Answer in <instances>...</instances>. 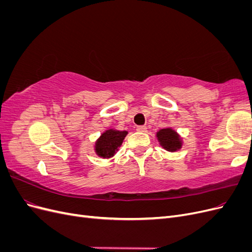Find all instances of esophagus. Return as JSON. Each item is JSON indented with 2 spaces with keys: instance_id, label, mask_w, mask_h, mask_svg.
Instances as JSON below:
<instances>
[{
  "instance_id": "1",
  "label": "esophagus",
  "mask_w": 252,
  "mask_h": 252,
  "mask_svg": "<svg viewBox=\"0 0 252 252\" xmlns=\"http://www.w3.org/2000/svg\"><path fill=\"white\" fill-rule=\"evenodd\" d=\"M136 130H138V131H142V132H145V131L147 130V127L145 126V125H142V126H138V127H136Z\"/></svg>"
}]
</instances>
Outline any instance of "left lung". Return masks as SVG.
<instances>
[{"label": "left lung", "mask_w": 252, "mask_h": 252, "mask_svg": "<svg viewBox=\"0 0 252 252\" xmlns=\"http://www.w3.org/2000/svg\"><path fill=\"white\" fill-rule=\"evenodd\" d=\"M157 135L162 146L168 151H175L181 147V141L179 139V135L170 128L162 129V130L158 132Z\"/></svg>", "instance_id": "obj_1"}]
</instances>
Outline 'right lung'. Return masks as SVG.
<instances>
[{
    "label": "right lung",
    "instance_id": "right-lung-1",
    "mask_svg": "<svg viewBox=\"0 0 252 252\" xmlns=\"http://www.w3.org/2000/svg\"><path fill=\"white\" fill-rule=\"evenodd\" d=\"M127 131L107 130L104 132L96 143V154L102 158H111L116 150L121 146Z\"/></svg>",
    "mask_w": 252,
    "mask_h": 252
}]
</instances>
